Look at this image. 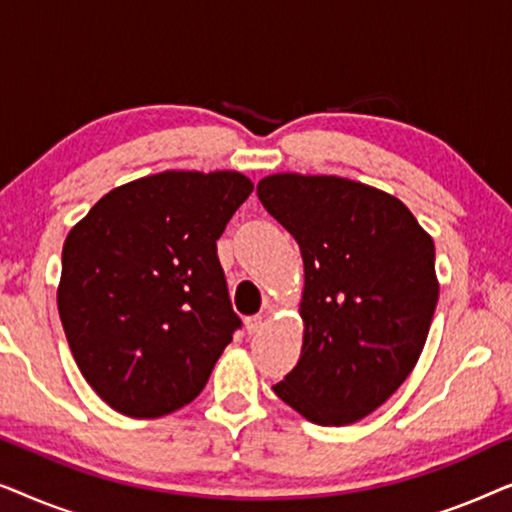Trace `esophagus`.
Returning a JSON list of instances; mask_svg holds the SVG:
<instances>
[{
	"instance_id": "1",
	"label": "esophagus",
	"mask_w": 512,
	"mask_h": 512,
	"mask_svg": "<svg viewBox=\"0 0 512 512\" xmlns=\"http://www.w3.org/2000/svg\"><path fill=\"white\" fill-rule=\"evenodd\" d=\"M244 324H247L249 335L251 333H258L263 328V317H261V314H254V317H247V321H244Z\"/></svg>"
}]
</instances>
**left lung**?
<instances>
[{
	"mask_svg": "<svg viewBox=\"0 0 512 512\" xmlns=\"http://www.w3.org/2000/svg\"><path fill=\"white\" fill-rule=\"evenodd\" d=\"M256 193L305 265L303 352L272 391L314 424L359 422L422 354L438 303L433 240L401 200L359 181L272 174Z\"/></svg>",
	"mask_w": 512,
	"mask_h": 512,
	"instance_id": "1",
	"label": "left lung"
}]
</instances>
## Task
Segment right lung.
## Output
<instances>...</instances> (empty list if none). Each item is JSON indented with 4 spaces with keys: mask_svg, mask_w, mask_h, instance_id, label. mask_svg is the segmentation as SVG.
I'll return each mask as SVG.
<instances>
[{
    "mask_svg": "<svg viewBox=\"0 0 512 512\" xmlns=\"http://www.w3.org/2000/svg\"><path fill=\"white\" fill-rule=\"evenodd\" d=\"M251 191L240 172H160L114 188L69 230L62 328L83 377L121 415L191 403L242 328L216 240Z\"/></svg>",
    "mask_w": 512,
    "mask_h": 512,
    "instance_id": "obj_1",
    "label": "right lung"
}]
</instances>
